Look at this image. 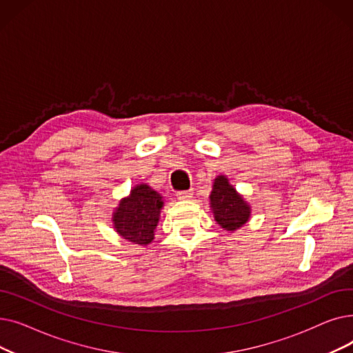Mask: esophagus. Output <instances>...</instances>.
Masks as SVG:
<instances>
[{
	"label": "esophagus",
	"instance_id": "esophagus-1",
	"mask_svg": "<svg viewBox=\"0 0 353 353\" xmlns=\"http://www.w3.org/2000/svg\"><path fill=\"white\" fill-rule=\"evenodd\" d=\"M177 197L180 200H190L193 197V190H184V192H179Z\"/></svg>",
	"mask_w": 353,
	"mask_h": 353
}]
</instances>
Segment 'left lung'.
<instances>
[{
    "instance_id": "left-lung-1",
    "label": "left lung",
    "mask_w": 353,
    "mask_h": 353,
    "mask_svg": "<svg viewBox=\"0 0 353 353\" xmlns=\"http://www.w3.org/2000/svg\"><path fill=\"white\" fill-rule=\"evenodd\" d=\"M209 201L213 217L221 229L236 232L250 220V205L245 200L243 194H240L233 188L225 174H219L213 180Z\"/></svg>"
}]
</instances>
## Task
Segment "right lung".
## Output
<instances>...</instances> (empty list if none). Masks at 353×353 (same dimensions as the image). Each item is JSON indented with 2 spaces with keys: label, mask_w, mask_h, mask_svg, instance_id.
I'll use <instances>...</instances> for the list:
<instances>
[{
  "label": "right lung",
  "mask_w": 353,
  "mask_h": 353,
  "mask_svg": "<svg viewBox=\"0 0 353 353\" xmlns=\"http://www.w3.org/2000/svg\"><path fill=\"white\" fill-rule=\"evenodd\" d=\"M164 206L161 193L150 184L139 183L123 197L111 214L116 233L133 245L147 246L153 242Z\"/></svg>",
  "instance_id": "obj_1"
}]
</instances>
